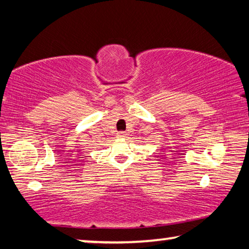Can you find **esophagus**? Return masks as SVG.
Returning a JSON list of instances; mask_svg holds the SVG:
<instances>
[{
  "instance_id": "obj_1",
  "label": "esophagus",
  "mask_w": 249,
  "mask_h": 249,
  "mask_svg": "<svg viewBox=\"0 0 249 249\" xmlns=\"http://www.w3.org/2000/svg\"><path fill=\"white\" fill-rule=\"evenodd\" d=\"M126 136H127V134H126L125 132H120V133H117V137H120V138H125Z\"/></svg>"
}]
</instances>
